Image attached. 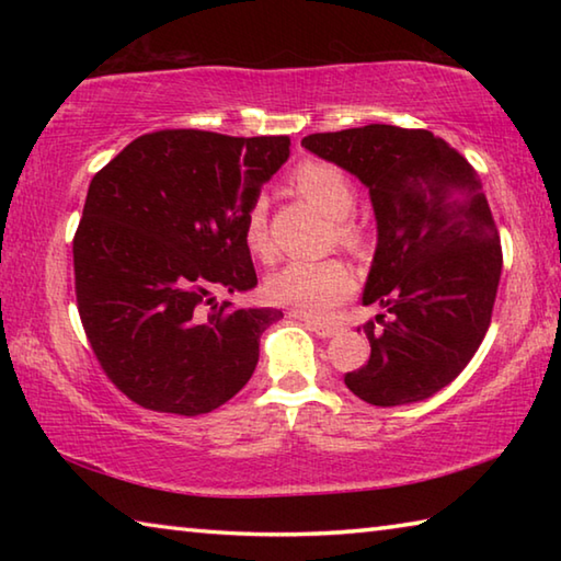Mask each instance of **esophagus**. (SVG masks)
Segmentation results:
<instances>
[{"instance_id":"1","label":"esophagus","mask_w":561,"mask_h":561,"mask_svg":"<svg viewBox=\"0 0 561 561\" xmlns=\"http://www.w3.org/2000/svg\"><path fill=\"white\" fill-rule=\"evenodd\" d=\"M291 317L301 319V314H297V311H291ZM301 321H304V327H307L309 331H314V334H317V336H321V339H329V336H334V334H336V327H334V324H321V321L307 319V317H304Z\"/></svg>"}]
</instances>
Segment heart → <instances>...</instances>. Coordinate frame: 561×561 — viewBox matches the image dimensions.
Wrapping results in <instances>:
<instances>
[{
    "label": "heart",
    "mask_w": 561,
    "mask_h": 561,
    "mask_svg": "<svg viewBox=\"0 0 561 561\" xmlns=\"http://www.w3.org/2000/svg\"><path fill=\"white\" fill-rule=\"evenodd\" d=\"M291 185L299 195L317 205L329 220H334V237L346 250H358L366 240L351 213L356 205V190L351 178L329 160L309 158L291 170ZM244 244L252 254L267 257L272 252L267 232V203L257 197L244 210L242 220ZM354 291V274L336 260L324 262H287L267 277V294L272 301L289 307L301 317L321 319L334 311Z\"/></svg>",
    "instance_id": "1"
}]
</instances>
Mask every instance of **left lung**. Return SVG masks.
Instances as JSON below:
<instances>
[{"label":"left lung","instance_id":"left-lung-1","mask_svg":"<svg viewBox=\"0 0 561 561\" xmlns=\"http://www.w3.org/2000/svg\"><path fill=\"white\" fill-rule=\"evenodd\" d=\"M301 146L356 175L376 215L364 304L386 314L364 324L371 356L344 383L371 405L425 401L470 364L495 307L502 247L480 178L421 128L371 123Z\"/></svg>","mask_w":561,"mask_h":561}]
</instances>
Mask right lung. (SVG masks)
<instances>
[{"label": "right lung", "instance_id": "1", "mask_svg": "<svg viewBox=\"0 0 561 561\" xmlns=\"http://www.w3.org/2000/svg\"><path fill=\"white\" fill-rule=\"evenodd\" d=\"M289 146L158 130L93 175L73 237L76 301L101 368L133 403L203 415L252 378L282 311L213 305V291L257 287L244 210Z\"/></svg>", "mask_w": 561, "mask_h": 561}]
</instances>
